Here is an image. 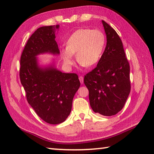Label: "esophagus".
<instances>
[{
    "mask_svg": "<svg viewBox=\"0 0 154 154\" xmlns=\"http://www.w3.org/2000/svg\"><path fill=\"white\" fill-rule=\"evenodd\" d=\"M79 81H80L81 83H83L84 78H83V76H80V77H79Z\"/></svg>",
    "mask_w": 154,
    "mask_h": 154,
    "instance_id": "obj_1",
    "label": "esophagus"
}]
</instances>
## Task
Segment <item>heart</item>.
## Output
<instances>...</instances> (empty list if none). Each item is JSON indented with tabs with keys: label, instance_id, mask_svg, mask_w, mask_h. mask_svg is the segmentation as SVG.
<instances>
[{
	"label": "heart",
	"instance_id": "obj_1",
	"mask_svg": "<svg viewBox=\"0 0 154 154\" xmlns=\"http://www.w3.org/2000/svg\"><path fill=\"white\" fill-rule=\"evenodd\" d=\"M105 36L99 30L79 29L72 34L66 42V48L61 51V58L67 67L74 65L73 55L78 63L85 67L98 63L105 46Z\"/></svg>",
	"mask_w": 154,
	"mask_h": 154
}]
</instances>
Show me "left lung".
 I'll use <instances>...</instances> for the list:
<instances>
[{
  "label": "left lung",
  "instance_id": "8db88e82",
  "mask_svg": "<svg viewBox=\"0 0 154 154\" xmlns=\"http://www.w3.org/2000/svg\"><path fill=\"white\" fill-rule=\"evenodd\" d=\"M106 45L97 67L84 77L90 105L94 112L115 115L122 109L130 92V65L116 31L102 20Z\"/></svg>",
  "mask_w": 154,
  "mask_h": 154
}]
</instances>
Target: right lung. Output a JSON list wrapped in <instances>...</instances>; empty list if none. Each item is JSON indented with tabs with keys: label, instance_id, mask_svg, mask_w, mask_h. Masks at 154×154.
Segmentation results:
<instances>
[{
	"label": "right lung",
	"instance_id": "add662e5",
	"mask_svg": "<svg viewBox=\"0 0 154 154\" xmlns=\"http://www.w3.org/2000/svg\"><path fill=\"white\" fill-rule=\"evenodd\" d=\"M60 26L38 28L28 39L20 57V79L28 103L45 122L58 124L67 119L75 94L80 87L78 75L57 70L54 65L40 67L37 55L60 54L55 32Z\"/></svg>",
	"mask_w": 154,
	"mask_h": 154
}]
</instances>
